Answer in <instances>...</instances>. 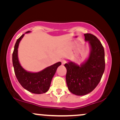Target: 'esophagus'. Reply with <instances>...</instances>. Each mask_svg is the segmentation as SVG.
<instances>
[{"label": "esophagus", "instance_id": "obj_1", "mask_svg": "<svg viewBox=\"0 0 120 120\" xmlns=\"http://www.w3.org/2000/svg\"><path fill=\"white\" fill-rule=\"evenodd\" d=\"M66 63H67V61H66L65 60H64V59H63V60H61V64L63 65L65 64Z\"/></svg>", "mask_w": 120, "mask_h": 120}]
</instances>
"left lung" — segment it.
<instances>
[{
	"instance_id": "obj_1",
	"label": "left lung",
	"mask_w": 120,
	"mask_h": 120,
	"mask_svg": "<svg viewBox=\"0 0 120 120\" xmlns=\"http://www.w3.org/2000/svg\"><path fill=\"white\" fill-rule=\"evenodd\" d=\"M89 42L90 53L89 58L80 65L69 61L65 64L67 69L66 82L69 90L74 95H85L94 90L99 83L105 70L104 49L95 35L84 34Z\"/></svg>"
}]
</instances>
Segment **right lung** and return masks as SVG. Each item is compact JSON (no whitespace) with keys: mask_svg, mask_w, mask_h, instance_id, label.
<instances>
[{"mask_svg":"<svg viewBox=\"0 0 120 120\" xmlns=\"http://www.w3.org/2000/svg\"><path fill=\"white\" fill-rule=\"evenodd\" d=\"M30 32L28 31L26 33ZM24 35L22 34L17 40L12 54V63L15 75L19 83L26 90L37 94L45 93L49 90L52 78L61 63V62L56 63L37 73L30 72L25 70L20 65L18 58L19 45Z\"/></svg>","mask_w":120,"mask_h":120,"instance_id":"add662e5","label":"right lung"}]
</instances>
